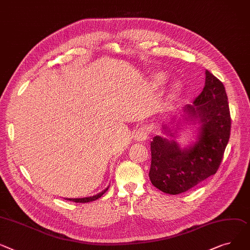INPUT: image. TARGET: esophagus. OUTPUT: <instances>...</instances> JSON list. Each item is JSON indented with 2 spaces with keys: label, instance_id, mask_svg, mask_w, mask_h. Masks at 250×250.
Returning a JSON list of instances; mask_svg holds the SVG:
<instances>
[{
  "label": "esophagus",
  "instance_id": "34e87169",
  "mask_svg": "<svg viewBox=\"0 0 250 250\" xmlns=\"http://www.w3.org/2000/svg\"><path fill=\"white\" fill-rule=\"evenodd\" d=\"M148 132H149V129L146 125H143L141 126L135 134V139L136 141L138 142H143V141H146L148 137Z\"/></svg>",
  "mask_w": 250,
  "mask_h": 250
}]
</instances>
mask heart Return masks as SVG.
Here are the masks:
<instances>
[{
  "label": "heart",
  "mask_w": 250,
  "mask_h": 250,
  "mask_svg": "<svg viewBox=\"0 0 250 250\" xmlns=\"http://www.w3.org/2000/svg\"><path fill=\"white\" fill-rule=\"evenodd\" d=\"M154 78H155V80H156L158 83H162V82H164V80H165V75H164L163 73L158 72V73H156V74L154 75ZM179 91H180V85H179V84H176V85L173 87V95H177V94L179 93Z\"/></svg>",
  "instance_id": "b5f03b06"
}]
</instances>
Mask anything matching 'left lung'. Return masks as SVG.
I'll list each match as a JSON object with an SVG mask.
<instances>
[{
  "instance_id": "8db88e82",
  "label": "left lung",
  "mask_w": 250,
  "mask_h": 250,
  "mask_svg": "<svg viewBox=\"0 0 250 250\" xmlns=\"http://www.w3.org/2000/svg\"><path fill=\"white\" fill-rule=\"evenodd\" d=\"M205 74L202 92L184 109L186 120L200 124L197 142L183 149L175 140L160 136L151 143L148 177L164 193L178 195L190 190L216 174L222 162L231 129L228 98L223 83L208 70Z\"/></svg>"
}]
</instances>
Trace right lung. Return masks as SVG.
<instances>
[{
    "label": "right lung",
    "mask_w": 250,
    "mask_h": 250,
    "mask_svg": "<svg viewBox=\"0 0 250 250\" xmlns=\"http://www.w3.org/2000/svg\"><path fill=\"white\" fill-rule=\"evenodd\" d=\"M107 189H108V187L105 189V190H104L103 192H101V193H98V194H96V195H94V196H91V197H86V198H76V199H74V198H71V199H67V200H69V201H73V202H76V203H88V202H91V201H94V200H96V199H98V198H101L106 191H107Z\"/></svg>",
    "instance_id": "obj_1"
}]
</instances>
